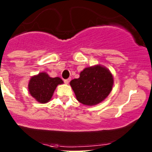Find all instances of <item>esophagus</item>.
I'll return each mask as SVG.
<instances>
[{
  "label": "esophagus",
  "mask_w": 152,
  "mask_h": 152,
  "mask_svg": "<svg viewBox=\"0 0 152 152\" xmlns=\"http://www.w3.org/2000/svg\"><path fill=\"white\" fill-rule=\"evenodd\" d=\"M70 79H65V80H64V82H65V84H69V82H70Z\"/></svg>",
  "instance_id": "34e87169"
}]
</instances>
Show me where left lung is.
I'll return each instance as SVG.
<instances>
[{"label": "left lung", "mask_w": 152, "mask_h": 152, "mask_svg": "<svg viewBox=\"0 0 152 152\" xmlns=\"http://www.w3.org/2000/svg\"><path fill=\"white\" fill-rule=\"evenodd\" d=\"M113 76L107 67L100 65L86 67L79 79H74L70 85L80 103L87 106L103 102L112 91Z\"/></svg>", "instance_id": "8db88e82"}]
</instances>
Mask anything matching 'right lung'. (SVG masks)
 Masks as SVG:
<instances>
[{
	"label": "right lung",
	"instance_id": "obj_1",
	"mask_svg": "<svg viewBox=\"0 0 152 152\" xmlns=\"http://www.w3.org/2000/svg\"><path fill=\"white\" fill-rule=\"evenodd\" d=\"M62 84L63 81L59 77L51 78L42 72L31 78L28 88L32 97L39 103L45 104L50 100L57 85Z\"/></svg>",
	"mask_w": 152,
	"mask_h": 152
}]
</instances>
